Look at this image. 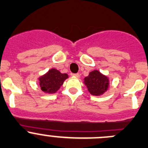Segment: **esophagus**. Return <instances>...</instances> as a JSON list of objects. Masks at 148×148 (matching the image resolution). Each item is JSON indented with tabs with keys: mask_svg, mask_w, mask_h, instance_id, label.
Instances as JSON below:
<instances>
[{
	"mask_svg": "<svg viewBox=\"0 0 148 148\" xmlns=\"http://www.w3.org/2000/svg\"><path fill=\"white\" fill-rule=\"evenodd\" d=\"M72 76L74 77H75V78H79V76H80V74H79V73H77V74H73Z\"/></svg>",
	"mask_w": 148,
	"mask_h": 148,
	"instance_id": "34e87169",
	"label": "esophagus"
}]
</instances>
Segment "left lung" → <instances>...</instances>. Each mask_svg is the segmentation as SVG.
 <instances>
[{"instance_id":"left-lung-1","label":"left lung","mask_w":148,"mask_h":148,"mask_svg":"<svg viewBox=\"0 0 148 148\" xmlns=\"http://www.w3.org/2000/svg\"><path fill=\"white\" fill-rule=\"evenodd\" d=\"M84 83L90 94L100 96L107 90L110 85V80L107 76L102 74L98 70H94L90 72L88 77H85Z\"/></svg>"}]
</instances>
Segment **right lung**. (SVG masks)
Masks as SVG:
<instances>
[{"label":"right lung","instance_id":"obj_1","mask_svg":"<svg viewBox=\"0 0 148 148\" xmlns=\"http://www.w3.org/2000/svg\"><path fill=\"white\" fill-rule=\"evenodd\" d=\"M68 77L67 74H62L58 70L52 69L38 78L40 88L46 93H55L60 89Z\"/></svg>","mask_w":148,"mask_h":148}]
</instances>
